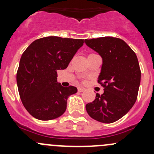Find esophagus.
<instances>
[{
  "mask_svg": "<svg viewBox=\"0 0 154 154\" xmlns=\"http://www.w3.org/2000/svg\"><path fill=\"white\" fill-rule=\"evenodd\" d=\"M85 90H86V88H83V87H79L78 88V91H80V92H83Z\"/></svg>",
  "mask_w": 154,
  "mask_h": 154,
  "instance_id": "34e87169",
  "label": "esophagus"
}]
</instances>
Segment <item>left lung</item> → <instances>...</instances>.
Masks as SVG:
<instances>
[{"instance_id": "obj_1", "label": "left lung", "mask_w": 154, "mask_h": 154, "mask_svg": "<svg viewBox=\"0 0 154 154\" xmlns=\"http://www.w3.org/2000/svg\"><path fill=\"white\" fill-rule=\"evenodd\" d=\"M87 46L103 59L97 83L104 92L86 105L91 118L102 123L119 120L133 107L137 99L141 70L134 51L124 40L111 36L86 39Z\"/></svg>"}]
</instances>
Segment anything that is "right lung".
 <instances>
[{
	"label": "right lung",
	"mask_w": 154,
	"mask_h": 154,
	"mask_svg": "<svg viewBox=\"0 0 154 154\" xmlns=\"http://www.w3.org/2000/svg\"><path fill=\"white\" fill-rule=\"evenodd\" d=\"M84 39L48 36L31 43L21 57L16 80L20 98L27 112L42 121L66 112L67 99L76 87L57 83V70L66 69Z\"/></svg>",
	"instance_id": "right-lung-1"
}]
</instances>
